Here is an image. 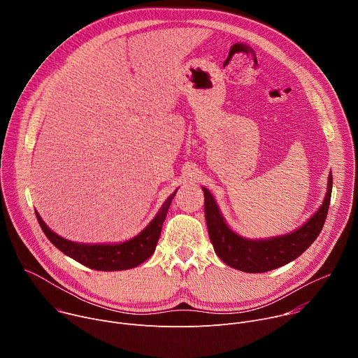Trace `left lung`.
<instances>
[{"instance_id":"1","label":"left lung","mask_w":358,"mask_h":358,"mask_svg":"<svg viewBox=\"0 0 358 358\" xmlns=\"http://www.w3.org/2000/svg\"><path fill=\"white\" fill-rule=\"evenodd\" d=\"M331 187L333 176L330 171L323 203L308 221L290 234L259 239H250L232 231L225 222L213 194L202 187L206 198L203 210L215 253L228 266L246 273L269 272L294 261L319 236L327 217Z\"/></svg>"}]
</instances>
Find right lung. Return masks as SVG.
I'll use <instances>...</instances> for the list:
<instances>
[{
	"instance_id": "obj_1",
	"label": "right lung",
	"mask_w": 358,
	"mask_h": 358,
	"mask_svg": "<svg viewBox=\"0 0 358 358\" xmlns=\"http://www.w3.org/2000/svg\"><path fill=\"white\" fill-rule=\"evenodd\" d=\"M176 192L177 189L164 201L156 217L140 234L117 243H83L69 241L50 229L36 211L35 214L46 238L59 250L68 255L69 258L94 271H126L145 262L155 253L164 220Z\"/></svg>"
}]
</instances>
